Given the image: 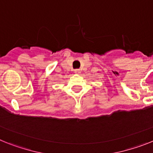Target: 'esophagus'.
I'll return each mask as SVG.
<instances>
[{
    "label": "esophagus",
    "instance_id": "34e87169",
    "mask_svg": "<svg viewBox=\"0 0 153 153\" xmlns=\"http://www.w3.org/2000/svg\"><path fill=\"white\" fill-rule=\"evenodd\" d=\"M75 74H78H78H80L81 73V71L79 70V69H76V70H75Z\"/></svg>",
    "mask_w": 153,
    "mask_h": 153
}]
</instances>
